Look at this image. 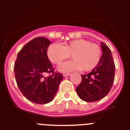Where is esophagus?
Returning <instances> with one entry per match:
<instances>
[{
  "mask_svg": "<svg viewBox=\"0 0 130 130\" xmlns=\"http://www.w3.org/2000/svg\"><path fill=\"white\" fill-rule=\"evenodd\" d=\"M70 75V73H63V76H64V77H68V76H69Z\"/></svg>",
  "mask_w": 130,
  "mask_h": 130,
  "instance_id": "34e87169",
  "label": "esophagus"
}]
</instances>
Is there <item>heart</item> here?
<instances>
[{
  "instance_id": "heart-1",
  "label": "heart",
  "mask_w": 130,
  "mask_h": 130,
  "mask_svg": "<svg viewBox=\"0 0 130 130\" xmlns=\"http://www.w3.org/2000/svg\"><path fill=\"white\" fill-rule=\"evenodd\" d=\"M71 55L73 60L64 63L60 67L62 72L75 70H81L84 72L92 70L99 64L102 51L99 45L85 39L72 40L64 46L53 43L47 50L49 60L57 65L70 58Z\"/></svg>"
}]
</instances>
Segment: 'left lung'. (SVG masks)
Returning <instances> with one entry per match:
<instances>
[{
	"label": "left lung",
	"mask_w": 130,
	"mask_h": 130,
	"mask_svg": "<svg viewBox=\"0 0 130 130\" xmlns=\"http://www.w3.org/2000/svg\"><path fill=\"white\" fill-rule=\"evenodd\" d=\"M103 53L100 61L88 74L82 75L81 84L76 92L82 100L96 102L104 98L109 92L114 82L115 65L110 49L101 42Z\"/></svg>",
	"instance_id": "1"
}]
</instances>
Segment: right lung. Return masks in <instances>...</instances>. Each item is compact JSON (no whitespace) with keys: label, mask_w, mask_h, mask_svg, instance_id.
<instances>
[{"label":"right lung","mask_w":130,"mask_h":130,"mask_svg":"<svg viewBox=\"0 0 130 130\" xmlns=\"http://www.w3.org/2000/svg\"><path fill=\"white\" fill-rule=\"evenodd\" d=\"M51 42L44 37L33 39L18 53L14 65L16 83L26 99L38 104L51 102L63 79L60 73H55L47 57ZM46 73L51 75L45 77Z\"/></svg>","instance_id":"obj_1"}]
</instances>
